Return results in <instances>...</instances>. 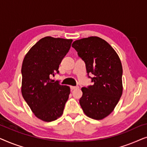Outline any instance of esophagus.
Wrapping results in <instances>:
<instances>
[{
    "label": "esophagus",
    "mask_w": 147,
    "mask_h": 147,
    "mask_svg": "<svg viewBox=\"0 0 147 147\" xmlns=\"http://www.w3.org/2000/svg\"><path fill=\"white\" fill-rule=\"evenodd\" d=\"M70 88H71V90H75V89H78V88H79L78 86H71Z\"/></svg>",
    "instance_id": "esophagus-1"
}]
</instances>
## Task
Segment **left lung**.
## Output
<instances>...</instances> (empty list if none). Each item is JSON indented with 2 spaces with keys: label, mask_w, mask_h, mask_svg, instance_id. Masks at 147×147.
Masks as SVG:
<instances>
[{
  "label": "left lung",
  "mask_w": 147,
  "mask_h": 147,
  "mask_svg": "<svg viewBox=\"0 0 147 147\" xmlns=\"http://www.w3.org/2000/svg\"><path fill=\"white\" fill-rule=\"evenodd\" d=\"M71 46L85 61L87 73L94 75L93 85L82 88L80 106L89 118L104 119L114 110L122 94L119 56L105 40L96 36L76 40Z\"/></svg>",
  "instance_id": "1"
}]
</instances>
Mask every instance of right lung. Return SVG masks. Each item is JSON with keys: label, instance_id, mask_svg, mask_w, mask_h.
I'll return each instance as SVG.
<instances>
[{"label": "right lung", "instance_id": "obj_1", "mask_svg": "<svg viewBox=\"0 0 147 147\" xmlns=\"http://www.w3.org/2000/svg\"><path fill=\"white\" fill-rule=\"evenodd\" d=\"M72 39L45 37L37 42L22 64L21 93L34 115L44 122L57 120L63 114L70 88L53 82L51 76L70 49Z\"/></svg>", "mask_w": 147, "mask_h": 147}]
</instances>
